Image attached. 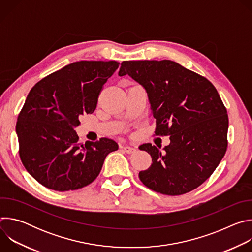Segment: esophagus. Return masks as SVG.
<instances>
[{
	"instance_id": "esophagus-1",
	"label": "esophagus",
	"mask_w": 252,
	"mask_h": 252,
	"mask_svg": "<svg viewBox=\"0 0 252 252\" xmlns=\"http://www.w3.org/2000/svg\"><path fill=\"white\" fill-rule=\"evenodd\" d=\"M123 151L125 152V153H126V154H133L136 150L134 149V148H131V147H128V146H126V147H124L123 148Z\"/></svg>"
}]
</instances>
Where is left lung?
Masks as SVG:
<instances>
[{
    "mask_svg": "<svg viewBox=\"0 0 252 252\" xmlns=\"http://www.w3.org/2000/svg\"><path fill=\"white\" fill-rule=\"evenodd\" d=\"M128 75L146 89L156 135H169L159 148L145 143L153 163L138 173L141 183L157 192L181 195L212 174L227 149L228 116L214 86L204 77L169 61H124L119 76Z\"/></svg>",
    "mask_w": 252,
    "mask_h": 252,
    "instance_id": "obj_1",
    "label": "left lung"
}]
</instances>
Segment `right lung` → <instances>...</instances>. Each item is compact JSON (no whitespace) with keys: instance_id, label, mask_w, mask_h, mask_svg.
<instances>
[{"instance_id":"add662e5","label":"right lung","mask_w":252,"mask_h":252,"mask_svg":"<svg viewBox=\"0 0 252 252\" xmlns=\"http://www.w3.org/2000/svg\"><path fill=\"white\" fill-rule=\"evenodd\" d=\"M120 63L81 61L35 84L21 110L16 131L19 154L28 172L57 191L76 190L93 183L105 157L119 149L113 139L79 142V118L93 114L98 95Z\"/></svg>"}]
</instances>
